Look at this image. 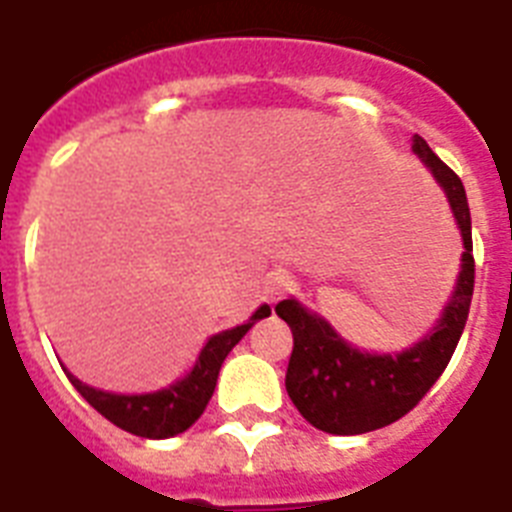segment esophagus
<instances>
[{"label":"esophagus","mask_w":512,"mask_h":512,"mask_svg":"<svg viewBox=\"0 0 512 512\" xmlns=\"http://www.w3.org/2000/svg\"><path fill=\"white\" fill-rule=\"evenodd\" d=\"M287 281V273H268V276H265V297H268V300H279V297L284 295V289H287Z\"/></svg>","instance_id":"34e87169"}]
</instances>
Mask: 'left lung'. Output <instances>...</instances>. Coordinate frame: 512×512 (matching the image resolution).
Returning a JSON list of instances; mask_svg holds the SVG:
<instances>
[{"label":"left lung","instance_id":"8db88e82","mask_svg":"<svg viewBox=\"0 0 512 512\" xmlns=\"http://www.w3.org/2000/svg\"><path fill=\"white\" fill-rule=\"evenodd\" d=\"M412 151L446 193L462 236L460 273L428 335L404 350L369 353L345 340L324 316L305 308L297 297L276 305L279 319L287 321L295 335L287 369L289 398L313 428L332 436H358L385 428L420 404L449 364L468 321L476 279L468 196L460 177L430 151L420 135L412 138Z\"/></svg>","mask_w":512,"mask_h":512}]
</instances>
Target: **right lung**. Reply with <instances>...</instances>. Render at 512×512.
<instances>
[{"mask_svg": "<svg viewBox=\"0 0 512 512\" xmlns=\"http://www.w3.org/2000/svg\"><path fill=\"white\" fill-rule=\"evenodd\" d=\"M265 316H271V305H260L249 316V321L209 337L204 348L199 350V358L191 366V372L183 374L167 388L151 390V393H111V390L92 388L68 369L63 372L68 374L71 385L82 393L84 401L95 406L106 420L114 422L116 428L140 438H172L199 420L215 393L217 374H220L225 356Z\"/></svg>", "mask_w": 512, "mask_h": 512, "instance_id": "1", "label": "right lung"}]
</instances>
